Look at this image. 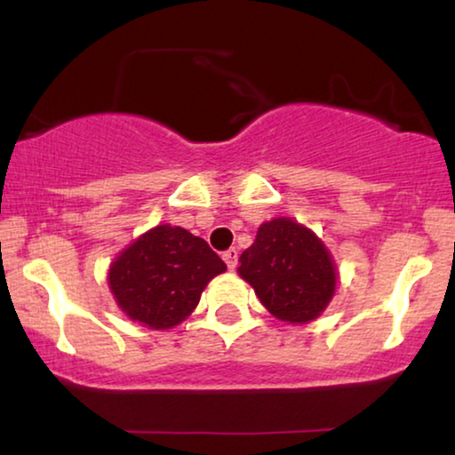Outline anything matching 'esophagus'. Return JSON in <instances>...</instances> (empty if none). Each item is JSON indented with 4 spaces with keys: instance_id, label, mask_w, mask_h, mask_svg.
Returning <instances> with one entry per match:
<instances>
[{
    "instance_id": "esophagus-1",
    "label": "esophagus",
    "mask_w": 455,
    "mask_h": 455,
    "mask_svg": "<svg viewBox=\"0 0 455 455\" xmlns=\"http://www.w3.org/2000/svg\"><path fill=\"white\" fill-rule=\"evenodd\" d=\"M223 260H226L228 269H235V265H238V251L235 248H229V251L223 252Z\"/></svg>"
}]
</instances>
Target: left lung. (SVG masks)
Returning <instances> with one entry per match:
<instances>
[{"mask_svg":"<svg viewBox=\"0 0 455 455\" xmlns=\"http://www.w3.org/2000/svg\"><path fill=\"white\" fill-rule=\"evenodd\" d=\"M238 263L240 277L282 321L316 319L335 291L338 275L331 254L310 229L285 217L263 223Z\"/></svg>","mask_w":455,"mask_h":455,"instance_id":"1","label":"left lung"}]
</instances>
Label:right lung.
Here are the masks:
<instances>
[{"label":"right lung","mask_w":455,"mask_h":455,"mask_svg":"<svg viewBox=\"0 0 455 455\" xmlns=\"http://www.w3.org/2000/svg\"><path fill=\"white\" fill-rule=\"evenodd\" d=\"M228 267L207 242L184 228L140 235L109 267V288L132 321L170 329L196 308L211 279Z\"/></svg>","instance_id":"obj_1"}]
</instances>
